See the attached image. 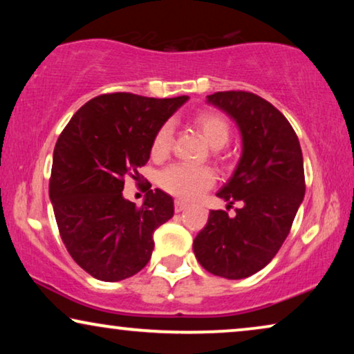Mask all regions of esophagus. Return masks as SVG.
<instances>
[{"label":"esophagus","instance_id":"esophagus-1","mask_svg":"<svg viewBox=\"0 0 354 354\" xmlns=\"http://www.w3.org/2000/svg\"><path fill=\"white\" fill-rule=\"evenodd\" d=\"M187 206H188V203L183 201V200H176V201H174V209H176V212H182Z\"/></svg>","mask_w":354,"mask_h":354}]
</instances>
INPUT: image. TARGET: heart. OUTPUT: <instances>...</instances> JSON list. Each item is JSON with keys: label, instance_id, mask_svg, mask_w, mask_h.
<instances>
[{"label": "heart", "instance_id": "heart-1", "mask_svg": "<svg viewBox=\"0 0 354 354\" xmlns=\"http://www.w3.org/2000/svg\"><path fill=\"white\" fill-rule=\"evenodd\" d=\"M193 124L200 130L207 145L212 148H222L230 138V125L221 113L214 109H201L193 115ZM172 145V125L164 122L153 135L149 153L154 161L167 158ZM214 171L207 166H188V164H172L159 174L158 183L164 192L174 196L193 200L214 185Z\"/></svg>", "mask_w": 354, "mask_h": 354}]
</instances>
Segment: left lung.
<instances>
[{"label":"left lung","instance_id":"1","mask_svg":"<svg viewBox=\"0 0 354 354\" xmlns=\"http://www.w3.org/2000/svg\"><path fill=\"white\" fill-rule=\"evenodd\" d=\"M207 103L239 124L243 154L234 176L217 196L227 209L241 203L235 217L211 211L193 241V251L207 272L245 279L266 268L292 229L301 205L303 153L287 118L261 96L243 90L217 91Z\"/></svg>","mask_w":354,"mask_h":354}]
</instances>
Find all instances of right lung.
<instances>
[{"instance_id":"obj_1","label":"right lung","mask_w":354,"mask_h":354,"mask_svg":"<svg viewBox=\"0 0 354 354\" xmlns=\"http://www.w3.org/2000/svg\"><path fill=\"white\" fill-rule=\"evenodd\" d=\"M187 100L95 96L57 138L50 177L56 224L72 259L91 277L118 282L151 258L154 230L174 216L172 196L156 188L135 206L124 200V182L140 177L154 132Z\"/></svg>"}]
</instances>
